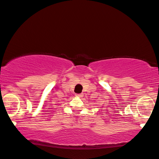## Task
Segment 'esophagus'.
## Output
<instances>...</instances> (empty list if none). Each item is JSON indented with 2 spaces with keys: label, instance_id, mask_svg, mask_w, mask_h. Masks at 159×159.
<instances>
[{
  "label": "esophagus",
  "instance_id": "34e87169",
  "mask_svg": "<svg viewBox=\"0 0 159 159\" xmlns=\"http://www.w3.org/2000/svg\"><path fill=\"white\" fill-rule=\"evenodd\" d=\"M75 96L77 98H81L83 96V93H79V94H75Z\"/></svg>",
  "mask_w": 159,
  "mask_h": 159
}]
</instances>
